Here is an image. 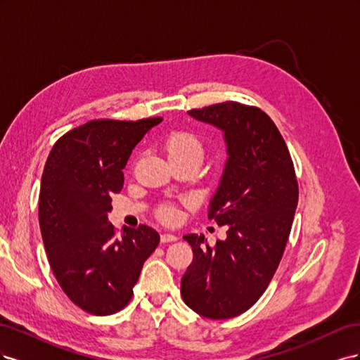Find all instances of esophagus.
<instances>
[{"label":"esophagus","instance_id":"obj_1","mask_svg":"<svg viewBox=\"0 0 360 360\" xmlns=\"http://www.w3.org/2000/svg\"><path fill=\"white\" fill-rule=\"evenodd\" d=\"M176 240H177V236L169 234V233H165V234L160 236V242L162 243H169V242H176Z\"/></svg>","mask_w":360,"mask_h":360}]
</instances>
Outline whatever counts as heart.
Here are the masks:
<instances>
[{"label": "heart", "mask_w": 360, "mask_h": 360, "mask_svg": "<svg viewBox=\"0 0 360 360\" xmlns=\"http://www.w3.org/2000/svg\"><path fill=\"white\" fill-rule=\"evenodd\" d=\"M165 150L169 160H179V159H192V160H202L204 156V147L201 141L189 134V132H174L165 141ZM163 219L171 221L174 219V212L171 209H163L160 212Z\"/></svg>", "instance_id": "heart-1"}]
</instances>
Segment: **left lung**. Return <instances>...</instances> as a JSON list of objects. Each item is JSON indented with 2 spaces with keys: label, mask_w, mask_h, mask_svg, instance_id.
<instances>
[{
  "label": "left lung",
  "mask_w": 360,
  "mask_h": 360,
  "mask_svg": "<svg viewBox=\"0 0 360 360\" xmlns=\"http://www.w3.org/2000/svg\"><path fill=\"white\" fill-rule=\"evenodd\" d=\"M189 115L222 130L226 162L209 217L226 238H183L193 259L181 278L184 303L202 317L233 319L261 297L284 254L299 200L294 167L278 127L255 106L225 102Z\"/></svg>",
  "instance_id": "8db88e82"
}]
</instances>
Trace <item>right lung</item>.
Masks as SVG:
<instances>
[{
  "label": "right lung",
  "mask_w": 360,
  "mask_h": 360,
  "mask_svg": "<svg viewBox=\"0 0 360 360\" xmlns=\"http://www.w3.org/2000/svg\"><path fill=\"white\" fill-rule=\"evenodd\" d=\"M160 122L93 120L61 136L43 169L39 222L49 264L68 297L90 314L123 309L159 245V233L147 225L115 237L108 213L132 150Z\"/></svg>",
  "instance_id": "1"
}]
</instances>
